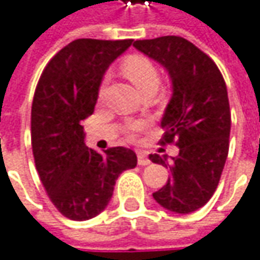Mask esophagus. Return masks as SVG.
I'll return each mask as SVG.
<instances>
[{
    "mask_svg": "<svg viewBox=\"0 0 260 260\" xmlns=\"http://www.w3.org/2000/svg\"><path fill=\"white\" fill-rule=\"evenodd\" d=\"M137 157H138V165H141V167H146L150 164V159L144 152H137Z\"/></svg>",
    "mask_w": 260,
    "mask_h": 260,
    "instance_id": "esophagus-1",
    "label": "esophagus"
}]
</instances>
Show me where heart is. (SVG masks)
<instances>
[{
  "instance_id": "heart-1",
  "label": "heart",
  "mask_w": 260,
  "mask_h": 260,
  "mask_svg": "<svg viewBox=\"0 0 260 260\" xmlns=\"http://www.w3.org/2000/svg\"><path fill=\"white\" fill-rule=\"evenodd\" d=\"M122 71H123V74L129 79L131 82L135 84V87L140 92L157 87V84H159L157 70L153 65V62L149 58H146V56L134 55V56L126 58L125 62L122 63ZM104 89H106V80H103V83H101L100 95L104 93ZM144 128H146L144 122H134V123L128 125L126 132H128L129 137H135L138 132H141Z\"/></svg>"
}]
</instances>
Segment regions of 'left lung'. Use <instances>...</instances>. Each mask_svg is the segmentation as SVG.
<instances>
[{"mask_svg": "<svg viewBox=\"0 0 260 260\" xmlns=\"http://www.w3.org/2000/svg\"><path fill=\"white\" fill-rule=\"evenodd\" d=\"M134 47L159 62L173 83L160 144L176 143L178 154L149 156L171 171L153 198L170 211L193 213L213 197L228 157L231 110L223 76L210 56L181 37L137 40Z\"/></svg>", "mask_w": 260, "mask_h": 260, "instance_id": "1", "label": "left lung"}]
</instances>
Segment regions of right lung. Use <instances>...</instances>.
Segmentation results:
<instances>
[{
  "label": "right lung",
  "instance_id": "obj_1",
  "mask_svg": "<svg viewBox=\"0 0 260 260\" xmlns=\"http://www.w3.org/2000/svg\"><path fill=\"white\" fill-rule=\"evenodd\" d=\"M132 40L79 38L46 65L32 101L31 144L40 180L53 205L71 220L106 210L117 177L137 167L126 147L98 153L84 143L83 120L93 113L107 68Z\"/></svg>",
  "mask_w": 260,
  "mask_h": 260
}]
</instances>
